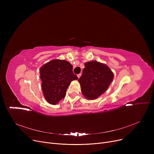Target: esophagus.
<instances>
[{
	"mask_svg": "<svg viewBox=\"0 0 154 154\" xmlns=\"http://www.w3.org/2000/svg\"><path fill=\"white\" fill-rule=\"evenodd\" d=\"M81 73H80V74H77V77L78 78H80V76H81Z\"/></svg>",
	"mask_w": 154,
	"mask_h": 154,
	"instance_id": "esophagus-1",
	"label": "esophagus"
}]
</instances>
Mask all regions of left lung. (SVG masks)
I'll return each mask as SVG.
<instances>
[{
    "label": "left lung",
    "mask_w": 154,
    "mask_h": 154,
    "mask_svg": "<svg viewBox=\"0 0 154 154\" xmlns=\"http://www.w3.org/2000/svg\"><path fill=\"white\" fill-rule=\"evenodd\" d=\"M114 79V74L106 64L91 61L85 63L82 75L78 81L87 99L94 100L106 92Z\"/></svg>",
    "instance_id": "1"
}]
</instances>
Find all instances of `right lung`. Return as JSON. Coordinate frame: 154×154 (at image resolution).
I'll return each mask as SVG.
<instances>
[{"instance_id": "obj_1", "label": "right lung", "mask_w": 154, "mask_h": 154, "mask_svg": "<svg viewBox=\"0 0 154 154\" xmlns=\"http://www.w3.org/2000/svg\"><path fill=\"white\" fill-rule=\"evenodd\" d=\"M72 68L69 62L59 59L51 60L40 67L42 89L49 103L55 105L64 98L70 82L78 79Z\"/></svg>"}]
</instances>
